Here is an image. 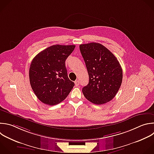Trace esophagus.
Wrapping results in <instances>:
<instances>
[{
  "label": "esophagus",
  "instance_id": "obj_1",
  "mask_svg": "<svg viewBox=\"0 0 154 154\" xmlns=\"http://www.w3.org/2000/svg\"><path fill=\"white\" fill-rule=\"evenodd\" d=\"M74 83H75V85L76 86H78L79 85V84H80L79 80H75V81L74 82Z\"/></svg>",
  "mask_w": 154,
  "mask_h": 154
}]
</instances>
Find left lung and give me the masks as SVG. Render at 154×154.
Listing matches in <instances>:
<instances>
[{"instance_id": "8db88e82", "label": "left lung", "mask_w": 154, "mask_h": 154, "mask_svg": "<svg viewBox=\"0 0 154 154\" xmlns=\"http://www.w3.org/2000/svg\"><path fill=\"white\" fill-rule=\"evenodd\" d=\"M79 47L89 75V83L82 89L84 96L96 105L110 101L122 82L123 71L119 62L100 43L92 42Z\"/></svg>"}]
</instances>
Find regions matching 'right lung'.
Listing matches in <instances>:
<instances>
[{"label":"right lung","instance_id":"1","mask_svg":"<svg viewBox=\"0 0 154 154\" xmlns=\"http://www.w3.org/2000/svg\"><path fill=\"white\" fill-rule=\"evenodd\" d=\"M75 45H56L39 53L32 60L29 77L31 86L42 103L55 105L63 101L74 86L67 74L65 61Z\"/></svg>","mask_w":154,"mask_h":154}]
</instances>
